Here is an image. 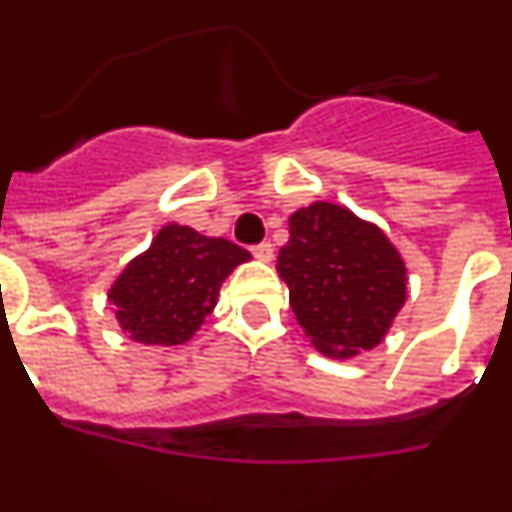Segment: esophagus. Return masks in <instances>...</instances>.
<instances>
[{
  "label": "esophagus",
  "instance_id": "34e87169",
  "mask_svg": "<svg viewBox=\"0 0 512 512\" xmlns=\"http://www.w3.org/2000/svg\"><path fill=\"white\" fill-rule=\"evenodd\" d=\"M272 252H275V250H272L270 242H262V245L252 247V255H255L260 262H270L272 260Z\"/></svg>",
  "mask_w": 512,
  "mask_h": 512
}]
</instances>
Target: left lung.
I'll return each instance as SVG.
<instances>
[{
  "instance_id": "left-lung-1",
  "label": "left lung",
  "mask_w": 512,
  "mask_h": 512,
  "mask_svg": "<svg viewBox=\"0 0 512 512\" xmlns=\"http://www.w3.org/2000/svg\"><path fill=\"white\" fill-rule=\"evenodd\" d=\"M288 224L275 267L305 338L338 361L379 346L407 303V265L394 242L331 202L300 207Z\"/></svg>"
}]
</instances>
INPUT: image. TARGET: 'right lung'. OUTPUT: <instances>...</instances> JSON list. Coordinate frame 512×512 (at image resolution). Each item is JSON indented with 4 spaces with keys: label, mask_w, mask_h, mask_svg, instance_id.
I'll return each instance as SVG.
<instances>
[{
    "label": "right lung",
    "mask_w": 512,
    "mask_h": 512,
    "mask_svg": "<svg viewBox=\"0 0 512 512\" xmlns=\"http://www.w3.org/2000/svg\"><path fill=\"white\" fill-rule=\"evenodd\" d=\"M250 260V252L224 237L164 224L108 288L118 326L143 346H181L214 310L229 272Z\"/></svg>",
    "instance_id": "obj_1"
}]
</instances>
